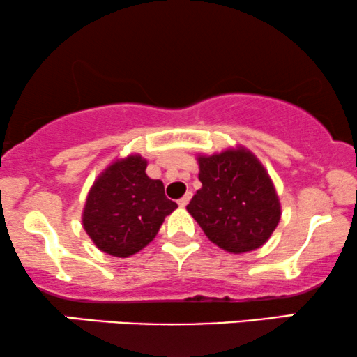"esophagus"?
Listing matches in <instances>:
<instances>
[{
    "label": "esophagus",
    "mask_w": 357,
    "mask_h": 357,
    "mask_svg": "<svg viewBox=\"0 0 357 357\" xmlns=\"http://www.w3.org/2000/svg\"><path fill=\"white\" fill-rule=\"evenodd\" d=\"M190 199H192V192H187L185 195H183L182 199L178 200V205L182 206V208H183V206H187V205H188V202H190Z\"/></svg>",
    "instance_id": "1"
}]
</instances>
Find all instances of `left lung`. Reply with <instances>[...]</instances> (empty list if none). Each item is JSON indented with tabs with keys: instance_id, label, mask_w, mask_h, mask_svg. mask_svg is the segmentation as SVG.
Returning <instances> with one entry per match:
<instances>
[{
	"instance_id": "1",
	"label": "left lung",
	"mask_w": 357,
	"mask_h": 357,
	"mask_svg": "<svg viewBox=\"0 0 357 357\" xmlns=\"http://www.w3.org/2000/svg\"><path fill=\"white\" fill-rule=\"evenodd\" d=\"M202 188L188 213L210 241L230 253L265 245L281 218L275 185L261 162L245 147L199 155Z\"/></svg>"
}]
</instances>
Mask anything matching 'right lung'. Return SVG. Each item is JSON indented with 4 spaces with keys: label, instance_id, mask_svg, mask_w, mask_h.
Segmentation results:
<instances>
[{
    "label": "right lung",
    "instance_id": "add662e5",
    "mask_svg": "<svg viewBox=\"0 0 357 357\" xmlns=\"http://www.w3.org/2000/svg\"><path fill=\"white\" fill-rule=\"evenodd\" d=\"M147 160L134 153L117 158L92 183L82 225L100 252L127 258L155 238L167 215L177 208L164 183L145 174Z\"/></svg>",
    "mask_w": 357,
    "mask_h": 357
}]
</instances>
